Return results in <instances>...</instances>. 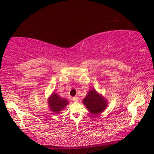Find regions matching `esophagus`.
<instances>
[{"mask_svg": "<svg viewBox=\"0 0 154 154\" xmlns=\"http://www.w3.org/2000/svg\"><path fill=\"white\" fill-rule=\"evenodd\" d=\"M72 100H73V101H74V102H77L78 100V97H72Z\"/></svg>", "mask_w": 154, "mask_h": 154, "instance_id": "esophagus-1", "label": "esophagus"}]
</instances>
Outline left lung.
I'll list each match as a JSON object with an SVG mask.
<instances>
[{"instance_id": "8db88e82", "label": "left lung", "mask_w": 154, "mask_h": 154, "mask_svg": "<svg viewBox=\"0 0 154 154\" xmlns=\"http://www.w3.org/2000/svg\"><path fill=\"white\" fill-rule=\"evenodd\" d=\"M83 102L87 109L93 114L101 112L107 106L106 101L94 90L88 92V94L83 99Z\"/></svg>"}]
</instances>
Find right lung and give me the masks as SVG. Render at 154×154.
<instances>
[{"label":"right lung","instance_id":"add662e5","mask_svg":"<svg viewBox=\"0 0 154 154\" xmlns=\"http://www.w3.org/2000/svg\"><path fill=\"white\" fill-rule=\"evenodd\" d=\"M48 103L51 111L54 112L55 113H59V112L63 109L65 106L68 104V102L66 99H62L54 92L49 97Z\"/></svg>","mask_w":154,"mask_h":154}]
</instances>
